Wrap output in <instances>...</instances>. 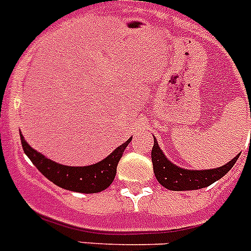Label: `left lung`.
Segmentation results:
<instances>
[{
    "label": "left lung",
    "mask_w": 251,
    "mask_h": 251,
    "mask_svg": "<svg viewBox=\"0 0 251 251\" xmlns=\"http://www.w3.org/2000/svg\"><path fill=\"white\" fill-rule=\"evenodd\" d=\"M153 139L154 145L152 148V163L154 176L163 187L171 191H190L207 187L225 176L239 158L238 154L226 165L211 170H186L172 163L163 154L156 138L153 137Z\"/></svg>",
    "instance_id": "1"
}]
</instances>
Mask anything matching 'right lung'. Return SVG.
I'll list each match as a JSON object with an SVG mask.
<instances>
[{"label": "right lung", "instance_id": "obj_1", "mask_svg": "<svg viewBox=\"0 0 251 251\" xmlns=\"http://www.w3.org/2000/svg\"><path fill=\"white\" fill-rule=\"evenodd\" d=\"M21 145L26 156L31 159L35 167L52 183L69 191L81 192V194H97L112 185L117 174V166L123 156L124 150L129 145L130 139L115 148L109 156L103 161L84 167L64 166L46 158L44 154L35 151L24 139L21 132Z\"/></svg>", "mask_w": 251, "mask_h": 251}]
</instances>
